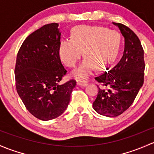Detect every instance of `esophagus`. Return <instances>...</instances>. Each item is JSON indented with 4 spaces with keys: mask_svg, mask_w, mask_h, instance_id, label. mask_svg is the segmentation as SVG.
I'll return each mask as SVG.
<instances>
[{
    "mask_svg": "<svg viewBox=\"0 0 154 154\" xmlns=\"http://www.w3.org/2000/svg\"><path fill=\"white\" fill-rule=\"evenodd\" d=\"M77 85H79V86H81V87H85L88 85V82H84V81H78Z\"/></svg>",
    "mask_w": 154,
    "mask_h": 154,
    "instance_id": "obj_1",
    "label": "esophagus"
}]
</instances>
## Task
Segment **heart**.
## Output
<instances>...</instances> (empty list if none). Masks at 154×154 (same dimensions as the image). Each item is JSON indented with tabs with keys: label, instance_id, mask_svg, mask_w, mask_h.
I'll use <instances>...</instances> for the list:
<instances>
[{
	"label": "heart",
	"instance_id": "obj_1",
	"mask_svg": "<svg viewBox=\"0 0 154 154\" xmlns=\"http://www.w3.org/2000/svg\"><path fill=\"white\" fill-rule=\"evenodd\" d=\"M120 45L121 37L115 30L97 26H79L72 30L71 38L60 42L58 54L66 66L74 67L85 50L86 58L72 75L78 79H85L96 67L105 69L112 64Z\"/></svg>",
	"mask_w": 154,
	"mask_h": 154
}]
</instances>
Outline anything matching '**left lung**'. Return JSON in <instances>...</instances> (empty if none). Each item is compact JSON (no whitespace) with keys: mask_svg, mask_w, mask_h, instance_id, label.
Segmentation results:
<instances>
[{"mask_svg":"<svg viewBox=\"0 0 154 154\" xmlns=\"http://www.w3.org/2000/svg\"><path fill=\"white\" fill-rule=\"evenodd\" d=\"M117 26L125 38L122 58L107 72L95 78L101 85L93 107L98 113L109 117L119 116L133 104L144 83V50L137 35L122 23Z\"/></svg>","mask_w":154,"mask_h":154,"instance_id":"obj_1","label":"left lung"}]
</instances>
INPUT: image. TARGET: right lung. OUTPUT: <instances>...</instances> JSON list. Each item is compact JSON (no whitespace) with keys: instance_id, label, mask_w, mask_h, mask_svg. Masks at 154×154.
Instances as JSON below:
<instances>
[{"instance_id":"obj_1","label":"right lung","mask_w":154,"mask_h":154,"mask_svg":"<svg viewBox=\"0 0 154 154\" xmlns=\"http://www.w3.org/2000/svg\"><path fill=\"white\" fill-rule=\"evenodd\" d=\"M60 40L58 23L46 24L25 39L17 55V92L28 111L43 121L64 112L76 85L73 79L59 85L66 73L58 54Z\"/></svg>"}]
</instances>
